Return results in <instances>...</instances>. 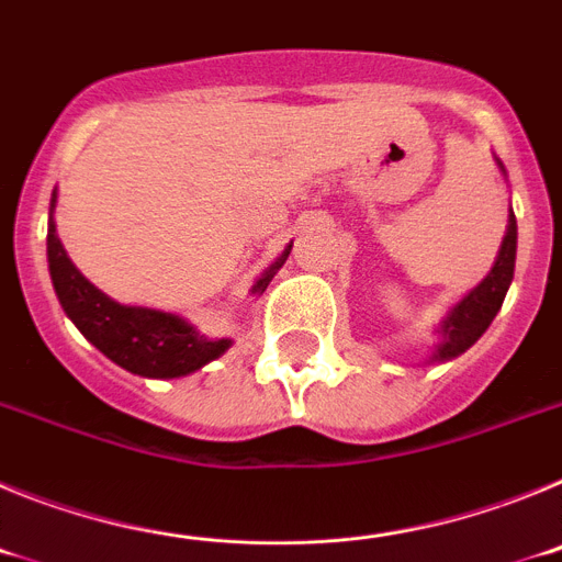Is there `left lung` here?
Returning a JSON list of instances; mask_svg holds the SVG:
<instances>
[{
    "label": "left lung",
    "instance_id": "obj_1",
    "mask_svg": "<svg viewBox=\"0 0 562 562\" xmlns=\"http://www.w3.org/2000/svg\"><path fill=\"white\" fill-rule=\"evenodd\" d=\"M501 171H504V166H501ZM515 250H518V225H515V213H509V225H506V236L501 241L493 270L470 295L461 297L459 304L450 310V315L441 321V342L434 360H453V357H459L461 351L470 349L484 335L486 326L493 324V317L498 315L501 304H504L506 290L513 284Z\"/></svg>",
    "mask_w": 562,
    "mask_h": 562
}]
</instances>
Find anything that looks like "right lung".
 I'll use <instances>...</instances> for the list:
<instances>
[{
  "label": "right lung",
  "instance_id": "add662e5",
  "mask_svg": "<svg viewBox=\"0 0 562 562\" xmlns=\"http://www.w3.org/2000/svg\"><path fill=\"white\" fill-rule=\"evenodd\" d=\"M53 211H56V191L49 200L47 225V261L53 286H56V295L69 321L109 360L132 371V374L171 380V376H186L202 369L205 362L216 360L231 349L227 337L213 340V337L200 335L186 317L148 310V306H123L103 295L95 284H89L64 250L61 238L56 233V222H53ZM290 250L292 245L252 284V295H261L267 290V284L281 270Z\"/></svg>",
  "mask_w": 562,
  "mask_h": 562
}]
</instances>
